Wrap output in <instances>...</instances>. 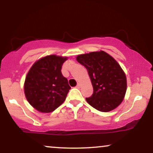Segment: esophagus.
Returning <instances> with one entry per match:
<instances>
[{"mask_svg": "<svg viewBox=\"0 0 153 153\" xmlns=\"http://www.w3.org/2000/svg\"><path fill=\"white\" fill-rule=\"evenodd\" d=\"M76 87V88H78V89L80 88V83H78V84L76 85V87Z\"/></svg>", "mask_w": 153, "mask_h": 153, "instance_id": "34e87169", "label": "esophagus"}]
</instances>
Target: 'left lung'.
<instances>
[{
  "mask_svg": "<svg viewBox=\"0 0 153 153\" xmlns=\"http://www.w3.org/2000/svg\"><path fill=\"white\" fill-rule=\"evenodd\" d=\"M76 59L87 68L93 86L87 103L101 112L117 108L127 91L126 75L119 64L103 51L80 54Z\"/></svg>",
  "mask_w": 153,
  "mask_h": 153,
  "instance_id": "obj_1",
  "label": "left lung"
}]
</instances>
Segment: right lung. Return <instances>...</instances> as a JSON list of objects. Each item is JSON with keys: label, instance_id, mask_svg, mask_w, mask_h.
<instances>
[{"label": "right lung", "instance_id": "1", "mask_svg": "<svg viewBox=\"0 0 153 153\" xmlns=\"http://www.w3.org/2000/svg\"><path fill=\"white\" fill-rule=\"evenodd\" d=\"M67 57L45 56L34 63L24 82V93L28 103L41 113H50L66 99L71 87L62 73Z\"/></svg>", "mask_w": 153, "mask_h": 153}]
</instances>
